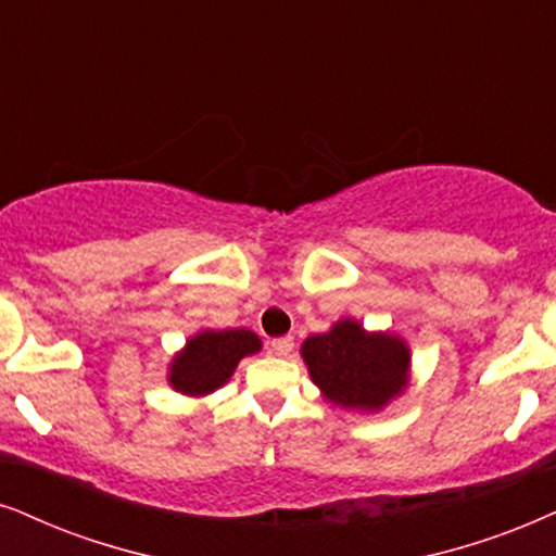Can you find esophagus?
<instances>
[{
  "label": "esophagus",
  "mask_w": 556,
  "mask_h": 556,
  "mask_svg": "<svg viewBox=\"0 0 556 556\" xmlns=\"http://www.w3.org/2000/svg\"><path fill=\"white\" fill-rule=\"evenodd\" d=\"M269 349H271V354H277V356H290L292 349H294V339H292V336H282V339H274L269 343Z\"/></svg>",
  "instance_id": "1"
}]
</instances>
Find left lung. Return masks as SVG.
<instances>
[{
	"mask_svg": "<svg viewBox=\"0 0 556 556\" xmlns=\"http://www.w3.org/2000/svg\"><path fill=\"white\" fill-rule=\"evenodd\" d=\"M302 359L330 403L379 410L405 388L407 346L395 336L367 333L356 320L302 343Z\"/></svg>",
	"mask_w": 556,
	"mask_h": 556,
	"instance_id": "obj_1",
	"label": "left lung"
}]
</instances>
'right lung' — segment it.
I'll list each match as a JSON object with an SVG mask.
<instances>
[{
  "mask_svg": "<svg viewBox=\"0 0 556 556\" xmlns=\"http://www.w3.org/2000/svg\"><path fill=\"white\" fill-rule=\"evenodd\" d=\"M258 349V336L245 328L205 330L187 341V349L172 364L168 382L185 395H207L228 382L243 356L256 354Z\"/></svg>",
  "mask_w": 556,
  "mask_h": 556,
  "instance_id": "1",
  "label": "right lung"
}]
</instances>
